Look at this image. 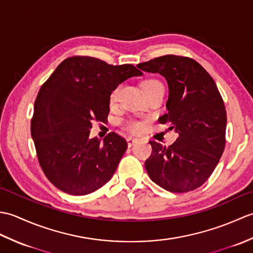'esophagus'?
I'll return each mask as SVG.
<instances>
[{
	"label": "esophagus",
	"instance_id": "1",
	"mask_svg": "<svg viewBox=\"0 0 253 253\" xmlns=\"http://www.w3.org/2000/svg\"><path fill=\"white\" fill-rule=\"evenodd\" d=\"M137 141H138L137 138H133V137H128V138H127V144H128V147H132L133 144H135Z\"/></svg>",
	"mask_w": 253,
	"mask_h": 253
}]
</instances>
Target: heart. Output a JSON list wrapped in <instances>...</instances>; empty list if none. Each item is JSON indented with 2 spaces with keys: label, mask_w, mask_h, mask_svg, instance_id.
<instances>
[{
  "label": "heart",
  "mask_w": 253,
  "mask_h": 253,
  "mask_svg": "<svg viewBox=\"0 0 253 253\" xmlns=\"http://www.w3.org/2000/svg\"><path fill=\"white\" fill-rule=\"evenodd\" d=\"M154 87H163V85L157 79H148L143 83V89L144 90L151 89V88H154ZM117 93H118V88H116V89L112 91V93L110 95L111 102H114L116 100ZM125 126H126L127 129L130 130V131H139L141 129V124L138 123V122H127Z\"/></svg>",
  "instance_id": "heart-1"
}]
</instances>
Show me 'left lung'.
Wrapping results in <instances>:
<instances>
[{
    "instance_id": "1",
    "label": "left lung",
    "mask_w": 253,
    "mask_h": 253,
    "mask_svg": "<svg viewBox=\"0 0 253 253\" xmlns=\"http://www.w3.org/2000/svg\"><path fill=\"white\" fill-rule=\"evenodd\" d=\"M137 67L166 79L168 113L159 121L178 133L169 147L150 141L148 175L170 192L195 190L213 173L226 142V110L216 84L200 64L185 56L164 55Z\"/></svg>"
}]
</instances>
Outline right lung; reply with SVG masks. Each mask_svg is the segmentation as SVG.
<instances>
[{
	"label": "right lung",
	"mask_w": 253,
	"mask_h": 253,
	"mask_svg": "<svg viewBox=\"0 0 253 253\" xmlns=\"http://www.w3.org/2000/svg\"><path fill=\"white\" fill-rule=\"evenodd\" d=\"M142 73L130 64L113 66L89 56L64 60L37 95L31 120L38 160L46 178L73 196L98 190L115 173L127 149L111 132L90 138L92 121L104 122L118 84Z\"/></svg>",
	"instance_id": "1"
}]
</instances>
